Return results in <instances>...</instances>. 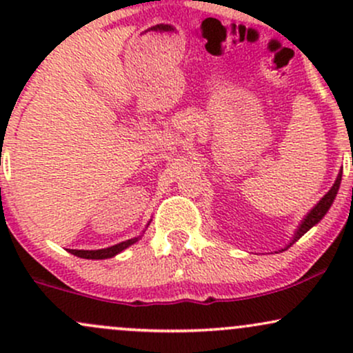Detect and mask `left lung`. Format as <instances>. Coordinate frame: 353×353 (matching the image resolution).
<instances>
[{
    "label": "left lung",
    "mask_w": 353,
    "mask_h": 353,
    "mask_svg": "<svg viewBox=\"0 0 353 353\" xmlns=\"http://www.w3.org/2000/svg\"><path fill=\"white\" fill-rule=\"evenodd\" d=\"M340 181H342V172H340L339 176H337V179H335L334 185H332L329 192H327L325 196H323L322 199L319 201V204L315 205V208L312 209L310 212L307 214V216H305V219H303V221L301 222V225H299L297 232H295V236H294V241L290 242V245H292L295 241H299V239H301V237L303 236V234L307 232V230L312 229V228H314L315 224H319V222L322 221V217L325 216V214H327V210L330 209L332 202H334V199H335V196H337V192H339V188H340ZM287 247H289V245H287Z\"/></svg>",
    "instance_id": "left-lung-1"
}]
</instances>
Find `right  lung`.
<instances>
[{
    "mask_svg": "<svg viewBox=\"0 0 353 353\" xmlns=\"http://www.w3.org/2000/svg\"><path fill=\"white\" fill-rule=\"evenodd\" d=\"M139 237H134V239H129V241L119 242V244L108 247V249H99V250H76V249H71L70 252L78 255V257H81V259H109V257H114L116 254L123 252V250L128 249L129 245H132L134 242L139 241Z\"/></svg>",
    "mask_w": 353,
    "mask_h": 353,
    "instance_id": "1",
    "label": "right lung"
}]
</instances>
